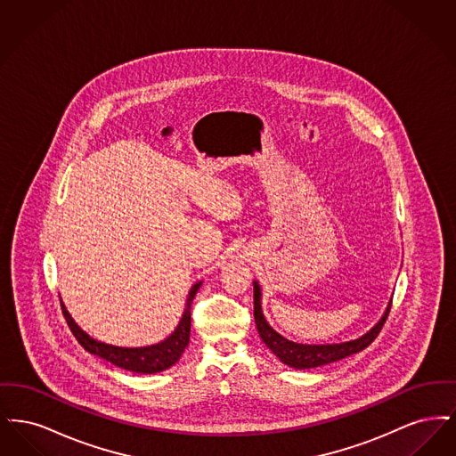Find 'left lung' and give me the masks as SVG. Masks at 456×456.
Segmentation results:
<instances>
[{
	"mask_svg": "<svg viewBox=\"0 0 456 456\" xmlns=\"http://www.w3.org/2000/svg\"><path fill=\"white\" fill-rule=\"evenodd\" d=\"M253 292H255V322L260 333L261 340L265 346L270 348L285 366L294 369H311L325 366L330 362H337L340 359H346L352 354H357L361 350L369 347L374 338L379 335L381 328L385 325L388 313H390L391 299L383 316L379 322L372 326L364 335L359 338L348 340V342H340V344H322V346H309V344H297L289 338H285L277 330H273L270 323L266 322L261 307V287L260 283L253 282Z\"/></svg>",
	"mask_w": 456,
	"mask_h": 456,
	"instance_id": "obj_1",
	"label": "left lung"
}]
</instances>
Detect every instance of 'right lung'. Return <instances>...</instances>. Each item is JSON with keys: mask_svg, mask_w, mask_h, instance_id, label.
Masks as SVG:
<instances>
[{"mask_svg": "<svg viewBox=\"0 0 456 456\" xmlns=\"http://www.w3.org/2000/svg\"><path fill=\"white\" fill-rule=\"evenodd\" d=\"M201 283L203 282H196L190 289L183 316L173 333L167 338H164L162 342L147 346V347H118V346H109L104 342H99V340L92 338L87 331H84L80 326L75 323V320L68 313L65 304L61 303V307H63L66 323L69 326L71 333L87 352L94 355H99L101 359L108 361L110 364L126 369L131 372L155 374V372H162V370L174 366L179 361V357L183 355L184 348L188 347L190 331H191V303H193L196 292L201 287Z\"/></svg>", "mask_w": 456, "mask_h": 456, "instance_id": "1", "label": "right lung"}]
</instances>
